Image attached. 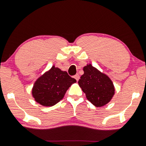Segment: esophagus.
I'll return each mask as SVG.
<instances>
[{"instance_id": "esophagus-1", "label": "esophagus", "mask_w": 146, "mask_h": 146, "mask_svg": "<svg viewBox=\"0 0 146 146\" xmlns=\"http://www.w3.org/2000/svg\"><path fill=\"white\" fill-rule=\"evenodd\" d=\"M74 78H75L76 79V80L77 82L78 81V80L80 79V75H78V74H76V75L74 76Z\"/></svg>"}]
</instances>
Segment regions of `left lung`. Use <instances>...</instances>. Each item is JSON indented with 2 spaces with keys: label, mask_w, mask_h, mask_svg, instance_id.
Masks as SVG:
<instances>
[{
  "label": "left lung",
  "mask_w": 146,
  "mask_h": 146,
  "mask_svg": "<svg viewBox=\"0 0 146 146\" xmlns=\"http://www.w3.org/2000/svg\"><path fill=\"white\" fill-rule=\"evenodd\" d=\"M84 74L78 84L88 100L96 107H102L110 101L115 93L112 82L92 64L83 68Z\"/></svg>",
  "instance_id": "1"
}]
</instances>
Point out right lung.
Listing matches in <instances>:
<instances>
[{
	"instance_id": "add662e5",
	"label": "right lung",
	"mask_w": 146,
	"mask_h": 146,
	"mask_svg": "<svg viewBox=\"0 0 146 146\" xmlns=\"http://www.w3.org/2000/svg\"><path fill=\"white\" fill-rule=\"evenodd\" d=\"M75 82L76 80L71 78L66 71L53 66L37 80L32 90L33 96L43 106H53L64 97L68 88Z\"/></svg>"
}]
</instances>
